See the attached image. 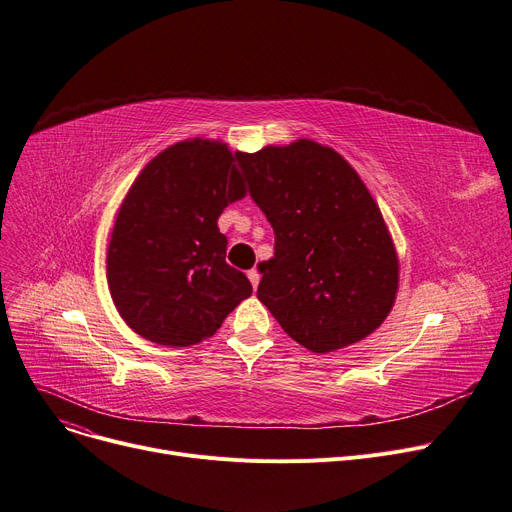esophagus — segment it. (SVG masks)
Returning a JSON list of instances; mask_svg holds the SVG:
<instances>
[{
  "instance_id": "1",
  "label": "esophagus",
  "mask_w": 512,
  "mask_h": 512,
  "mask_svg": "<svg viewBox=\"0 0 512 512\" xmlns=\"http://www.w3.org/2000/svg\"><path fill=\"white\" fill-rule=\"evenodd\" d=\"M249 280H251V286L257 290V286H259V280H261V274H259V271L253 267V269H249Z\"/></svg>"
}]
</instances>
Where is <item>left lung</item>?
I'll return each instance as SVG.
<instances>
[{"label": "left lung", "instance_id": "left-lung-1", "mask_svg": "<svg viewBox=\"0 0 512 512\" xmlns=\"http://www.w3.org/2000/svg\"><path fill=\"white\" fill-rule=\"evenodd\" d=\"M236 156L276 234L274 257L257 265V298L282 329L315 354L379 329L395 304L399 259L352 164L304 138Z\"/></svg>", "mask_w": 512, "mask_h": 512}]
</instances>
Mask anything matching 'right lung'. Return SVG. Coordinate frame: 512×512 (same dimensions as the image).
Segmentation results:
<instances>
[{"instance_id":"1","label":"right lung","mask_w":512,"mask_h":512,"mask_svg":"<svg viewBox=\"0 0 512 512\" xmlns=\"http://www.w3.org/2000/svg\"><path fill=\"white\" fill-rule=\"evenodd\" d=\"M236 154L220 140H183L154 156L117 210L107 284L121 319L148 342L187 348L214 335L251 296L226 263L218 218L247 195Z\"/></svg>"}]
</instances>
